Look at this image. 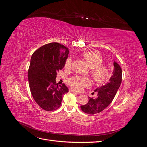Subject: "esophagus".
<instances>
[{
	"label": "esophagus",
	"instance_id": "esophagus-1",
	"mask_svg": "<svg viewBox=\"0 0 147 147\" xmlns=\"http://www.w3.org/2000/svg\"><path fill=\"white\" fill-rule=\"evenodd\" d=\"M70 92H72V93H75V94H80V92H77L76 91H75L74 90H72V89H71V90H70Z\"/></svg>",
	"mask_w": 147,
	"mask_h": 147
}]
</instances>
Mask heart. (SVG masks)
<instances>
[{
	"instance_id": "1",
	"label": "heart",
	"mask_w": 147,
	"mask_h": 147,
	"mask_svg": "<svg viewBox=\"0 0 147 147\" xmlns=\"http://www.w3.org/2000/svg\"><path fill=\"white\" fill-rule=\"evenodd\" d=\"M83 57L86 64L91 69V75L94 80L98 83H103L107 81L110 76L109 68L102 65L103 58L97 51H85L83 53ZM72 61L71 58L66 60L64 67L66 69L71 68ZM69 85L75 90H82V89L90 85L91 81L87 77L75 76L69 80Z\"/></svg>"
}]
</instances>
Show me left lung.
<instances>
[{
	"instance_id": "8db88e82",
	"label": "left lung",
	"mask_w": 147,
	"mask_h": 147,
	"mask_svg": "<svg viewBox=\"0 0 147 147\" xmlns=\"http://www.w3.org/2000/svg\"><path fill=\"white\" fill-rule=\"evenodd\" d=\"M114 69L109 82L104 86L96 88L94 92H97V96L94 98L88 97L89 100L86 105L80 107L84 113L94 115L98 113L110 105L116 95L122 80V70L119 65L114 61Z\"/></svg>"
}]
</instances>
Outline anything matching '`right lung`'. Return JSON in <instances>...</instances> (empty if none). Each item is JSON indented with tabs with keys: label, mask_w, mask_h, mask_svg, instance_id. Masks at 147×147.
I'll return each instance as SVG.
<instances>
[{
	"label": "right lung",
	"mask_w": 147,
	"mask_h": 147,
	"mask_svg": "<svg viewBox=\"0 0 147 147\" xmlns=\"http://www.w3.org/2000/svg\"><path fill=\"white\" fill-rule=\"evenodd\" d=\"M69 49L53 42L39 48L31 57L28 80L31 94L36 103L46 111L58 109L63 96L69 92L65 84L56 83L57 72L63 69L68 58Z\"/></svg>",
	"instance_id": "1"
}]
</instances>
